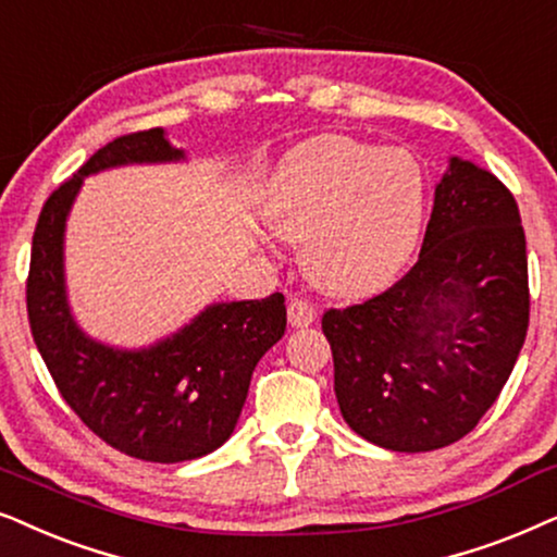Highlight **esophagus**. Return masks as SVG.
Listing matches in <instances>:
<instances>
[{"label":"esophagus","mask_w":557,"mask_h":557,"mask_svg":"<svg viewBox=\"0 0 557 557\" xmlns=\"http://www.w3.org/2000/svg\"><path fill=\"white\" fill-rule=\"evenodd\" d=\"M315 306L313 302L302 300V298H293L290 302H287V318H290L293 325H298V329H302V325H310L315 321Z\"/></svg>","instance_id":"obj_1"}]
</instances>
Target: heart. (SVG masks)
I'll return each mask as SVG.
<instances>
[{
	"mask_svg": "<svg viewBox=\"0 0 557 557\" xmlns=\"http://www.w3.org/2000/svg\"><path fill=\"white\" fill-rule=\"evenodd\" d=\"M425 216V173L397 147L344 135L300 147L280 175L272 224L306 242V264L325 290L361 295L412 255Z\"/></svg>",
	"mask_w": 557,
	"mask_h": 557,
	"instance_id": "1",
	"label": "heart"
}]
</instances>
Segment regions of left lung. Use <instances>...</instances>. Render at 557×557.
<instances>
[{"label":"left lung","mask_w":557,"mask_h":557,"mask_svg":"<svg viewBox=\"0 0 557 557\" xmlns=\"http://www.w3.org/2000/svg\"><path fill=\"white\" fill-rule=\"evenodd\" d=\"M348 428L422 454L469 435L507 384L530 325L524 228L499 177L450 158L418 262L395 285L323 313Z\"/></svg>","instance_id":"obj_1"}]
</instances>
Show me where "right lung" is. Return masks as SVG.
Instances as JSON below:
<instances>
[{
	"label": "right lung",
	"mask_w": 557,
	"mask_h": 557,
	"mask_svg": "<svg viewBox=\"0 0 557 557\" xmlns=\"http://www.w3.org/2000/svg\"><path fill=\"white\" fill-rule=\"evenodd\" d=\"M160 127L129 132L96 150L58 185L33 234L27 318L58 392L111 448L152 463H181L216 450L234 433L251 372L283 338L285 295L219 302L175 336L143 351L86 338L73 323L63 283V228L86 175L124 162L181 160Z\"/></svg>",
	"instance_id": "add662e5"
}]
</instances>
